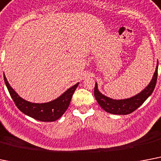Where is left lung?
<instances>
[{
    "label": "left lung",
    "mask_w": 161,
    "mask_h": 161,
    "mask_svg": "<svg viewBox=\"0 0 161 161\" xmlns=\"http://www.w3.org/2000/svg\"><path fill=\"white\" fill-rule=\"evenodd\" d=\"M155 71L154 73L152 78L149 84L142 90V92L137 93L135 96L125 99H113L109 97L105 96L98 89L97 83H96L94 87V96L97 102L98 103L103 110L107 112L115 115H127L136 110L140 106L143 104L146 99L151 96V93L155 89L156 80H157L158 74V65L159 63L156 64Z\"/></svg>",
    "instance_id": "obj_1"
}]
</instances>
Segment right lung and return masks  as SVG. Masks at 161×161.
I'll return each instance as SVG.
<instances>
[{"label":"right lung","instance_id":"obj_1","mask_svg":"<svg viewBox=\"0 0 161 161\" xmlns=\"http://www.w3.org/2000/svg\"><path fill=\"white\" fill-rule=\"evenodd\" d=\"M4 80L10 95L19 110L29 117L40 121H54L62 117L69 108L73 94L79 83H76L69 87V89L53 101L44 103H35L26 101L21 97H19L8 83L5 74Z\"/></svg>","mask_w":161,"mask_h":161}]
</instances>
